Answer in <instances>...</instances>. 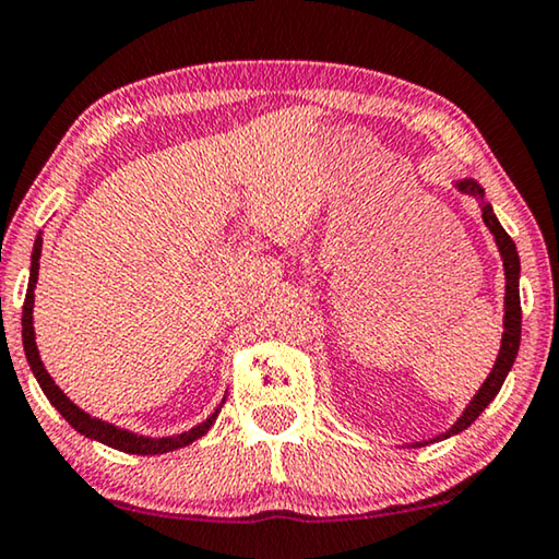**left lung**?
Here are the masks:
<instances>
[{
	"label": "left lung",
	"mask_w": 559,
	"mask_h": 559,
	"mask_svg": "<svg viewBox=\"0 0 559 559\" xmlns=\"http://www.w3.org/2000/svg\"><path fill=\"white\" fill-rule=\"evenodd\" d=\"M456 188L462 190V193H469V195H477L479 200H485V190H481L477 182L474 180H460L456 182ZM481 221H485V226L492 233L495 240H497V248L499 253H502V261H504V278H507V294H504V333H502V348H499V356L495 361V369L489 373L485 384L481 389L474 394V399L466 406L464 414L460 419L454 421V427L444 431V435L437 437V439H429V441H441L452 435H460L464 431L469 424L477 421V416L487 409L489 404H492V399L499 394V389H502L507 373H510L514 359H518V352H520V333H522V306H520V255H518V246H514V240L507 236V230L499 226L497 215L492 213V205H481ZM427 441V444H429ZM416 447H424V444H416Z\"/></svg>",
	"instance_id": "1"
}]
</instances>
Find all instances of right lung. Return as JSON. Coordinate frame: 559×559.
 Instances as JSON below:
<instances>
[{
	"label": "right lung",
	"instance_id": "add662e5",
	"mask_svg": "<svg viewBox=\"0 0 559 559\" xmlns=\"http://www.w3.org/2000/svg\"><path fill=\"white\" fill-rule=\"evenodd\" d=\"M39 253H41V236L35 240V251H32L29 286H27V296H24V306H22V344H24V354H27L29 369H32V373H35V379L39 381V386H41V391H45V396L49 399V404H52L55 409L60 412L67 421H70V427L78 429L80 435L103 441V444L120 449V452H128V454H165V452H173V449L193 444L195 439L203 437L205 431L213 427L215 416H218L221 409H215V414L207 416L203 424H198V427H193L190 431H182V435H178V437L150 439V437H138V435H132V431L112 427V424H107L103 419H95V416L85 414L80 406H74L70 399L62 394L60 386L55 384L52 377H49L45 369V364H41V359H39V352L35 344V326H32V306H35Z\"/></svg>",
	"mask_w": 559,
	"mask_h": 559
}]
</instances>
